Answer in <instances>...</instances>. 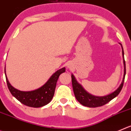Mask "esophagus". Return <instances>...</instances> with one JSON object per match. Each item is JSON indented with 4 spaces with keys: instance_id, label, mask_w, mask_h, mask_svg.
<instances>
[{
    "instance_id": "34e87169",
    "label": "esophagus",
    "mask_w": 131,
    "mask_h": 131,
    "mask_svg": "<svg viewBox=\"0 0 131 131\" xmlns=\"http://www.w3.org/2000/svg\"><path fill=\"white\" fill-rule=\"evenodd\" d=\"M68 68H70V67H69V66H68Z\"/></svg>"
}]
</instances>
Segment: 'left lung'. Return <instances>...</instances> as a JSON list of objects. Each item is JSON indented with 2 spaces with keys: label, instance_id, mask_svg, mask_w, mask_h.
Segmentation results:
<instances>
[{
  "label": "left lung",
  "instance_id": "obj_1",
  "mask_svg": "<svg viewBox=\"0 0 131 131\" xmlns=\"http://www.w3.org/2000/svg\"><path fill=\"white\" fill-rule=\"evenodd\" d=\"M121 44V43H120ZM122 46V44H121ZM122 55L124 58V74L123 80L122 83L119 86V88L114 91L113 93L108 94V95L104 96H96L92 95L89 94V93L83 89V87L78 83L76 80L75 77L73 74H71L72 79V85H73V91H74V96L77 100L80 102V104L83 105V106H86L88 107H100L102 105L107 104L108 102H110L111 100L116 97L120 93L121 90L122 89L123 85H124V80H125V73H126V69H125V61L124 60V52L122 48Z\"/></svg>",
  "mask_w": 131,
  "mask_h": 131
}]
</instances>
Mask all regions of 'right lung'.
Segmentation results:
<instances>
[{
    "label": "right lung",
    "mask_w": 131,
    "mask_h": 131,
    "mask_svg": "<svg viewBox=\"0 0 131 131\" xmlns=\"http://www.w3.org/2000/svg\"><path fill=\"white\" fill-rule=\"evenodd\" d=\"M66 71V68H63L59 69L49 78L44 85L38 89L31 91H22L13 88L9 82L6 74V82L8 89L12 95L17 98L24 105L31 107H40L49 104L53 98L55 91L56 85L58 77Z\"/></svg>",
    "instance_id": "add662e5"
}]
</instances>
